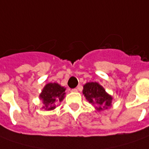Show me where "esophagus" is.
I'll return each mask as SVG.
<instances>
[{
  "mask_svg": "<svg viewBox=\"0 0 149 149\" xmlns=\"http://www.w3.org/2000/svg\"><path fill=\"white\" fill-rule=\"evenodd\" d=\"M71 91L72 92H77V88H75V89H72Z\"/></svg>",
  "mask_w": 149,
  "mask_h": 149,
  "instance_id": "34e87169",
  "label": "esophagus"
}]
</instances>
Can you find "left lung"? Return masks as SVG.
<instances>
[{
  "mask_svg": "<svg viewBox=\"0 0 149 149\" xmlns=\"http://www.w3.org/2000/svg\"><path fill=\"white\" fill-rule=\"evenodd\" d=\"M83 94L89 103L96 105L98 111L107 109L111 105V96L107 94L103 87L96 82L86 83L84 85Z\"/></svg>",
  "mask_w": 149,
  "mask_h": 149,
  "instance_id": "left-lung-1",
  "label": "left lung"
}]
</instances>
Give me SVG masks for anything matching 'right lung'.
I'll list each match as a JSON object with an SVG mask.
<instances>
[{"label": "right lung", "mask_w": 149, "mask_h": 149, "mask_svg": "<svg viewBox=\"0 0 149 149\" xmlns=\"http://www.w3.org/2000/svg\"><path fill=\"white\" fill-rule=\"evenodd\" d=\"M65 95V88L57 83H49L46 85L40 94L42 99L43 107L45 110H53L56 104L64 99Z\"/></svg>", "instance_id": "add662e5"}]
</instances>
